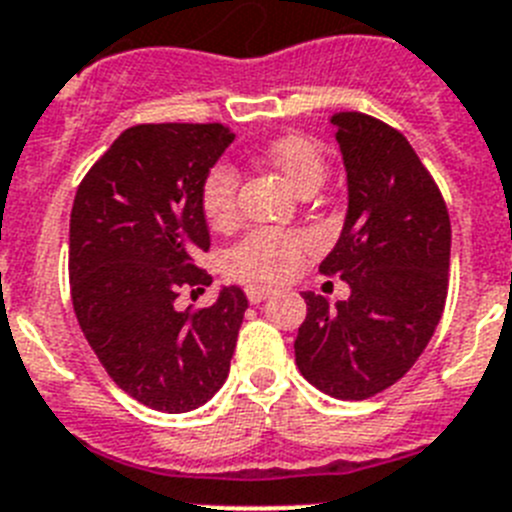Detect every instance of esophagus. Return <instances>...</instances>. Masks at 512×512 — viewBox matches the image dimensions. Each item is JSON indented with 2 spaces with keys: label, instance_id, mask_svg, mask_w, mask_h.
I'll use <instances>...</instances> for the list:
<instances>
[{
  "label": "esophagus",
  "instance_id": "1",
  "mask_svg": "<svg viewBox=\"0 0 512 512\" xmlns=\"http://www.w3.org/2000/svg\"><path fill=\"white\" fill-rule=\"evenodd\" d=\"M244 293H247V301H250V304H260V301H265L270 293H273V288L247 286V288H244Z\"/></svg>",
  "mask_w": 512,
  "mask_h": 512
}]
</instances>
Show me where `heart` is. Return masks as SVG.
Returning <instances> with one entry per match:
<instances>
[{"mask_svg": "<svg viewBox=\"0 0 512 512\" xmlns=\"http://www.w3.org/2000/svg\"><path fill=\"white\" fill-rule=\"evenodd\" d=\"M270 162L286 175L293 188L317 190L327 177L330 162L317 141L301 133H286L268 146ZM239 175L231 164H213L201 182L203 216L213 226H229L237 219ZM317 247L314 234L304 229L260 226L247 231L224 252V270L229 278L244 283H281L296 273L306 255Z\"/></svg>", "mask_w": 512, "mask_h": 512, "instance_id": "1", "label": "heart"}]
</instances>
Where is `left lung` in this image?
Segmentation results:
<instances>
[{
  "label": "left lung",
  "mask_w": 512,
  "mask_h": 512,
  "mask_svg": "<svg viewBox=\"0 0 512 512\" xmlns=\"http://www.w3.org/2000/svg\"><path fill=\"white\" fill-rule=\"evenodd\" d=\"M348 170V216L319 265L350 299L304 293L296 366L335 399L397 384L428 348L448 296L451 219L441 190L397 128L358 113L330 115Z\"/></svg>",
  "instance_id": "8db88e82"
}]
</instances>
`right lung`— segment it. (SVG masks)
Here are the masks:
<instances>
[{
    "mask_svg": "<svg viewBox=\"0 0 512 512\" xmlns=\"http://www.w3.org/2000/svg\"><path fill=\"white\" fill-rule=\"evenodd\" d=\"M234 141L221 123H139L79 182L69 224L74 314L110 379L159 412L206 404L229 376L247 296L221 288L211 306L175 309L211 275L201 182Z\"/></svg>",
    "mask_w": 512,
    "mask_h": 512,
    "instance_id": "add662e5",
    "label": "right lung"
}]
</instances>
